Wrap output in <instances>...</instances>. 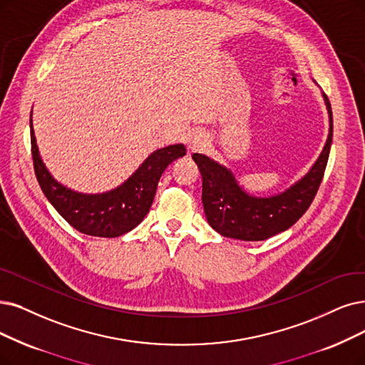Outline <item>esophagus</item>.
I'll return each mask as SVG.
<instances>
[{
	"label": "esophagus",
	"mask_w": 365,
	"mask_h": 365,
	"mask_svg": "<svg viewBox=\"0 0 365 365\" xmlns=\"http://www.w3.org/2000/svg\"><path fill=\"white\" fill-rule=\"evenodd\" d=\"M208 143L207 136L203 133H195L190 139H188V150L192 151H199L202 148H205Z\"/></svg>",
	"instance_id": "obj_1"
}]
</instances>
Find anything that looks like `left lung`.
Listing matches in <instances>:
<instances>
[{
	"label": "left lung",
	"mask_w": 365,
	"mask_h": 365,
	"mask_svg": "<svg viewBox=\"0 0 365 365\" xmlns=\"http://www.w3.org/2000/svg\"><path fill=\"white\" fill-rule=\"evenodd\" d=\"M329 113V133L325 147L313 168L286 192L256 197L242 190L233 173L203 154H193L202 175V203L214 230L227 238L264 241L294 226L309 210L322 182L332 142V110L322 94Z\"/></svg>",
	"instance_id": "left-lung-1"
}]
</instances>
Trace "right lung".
Masks as SVG:
<instances>
[{"instance_id":"obj_1","label":"right lung","mask_w":365,"mask_h":365,"mask_svg":"<svg viewBox=\"0 0 365 365\" xmlns=\"http://www.w3.org/2000/svg\"><path fill=\"white\" fill-rule=\"evenodd\" d=\"M30 127L34 172L41 192L70 226L85 235L100 238L121 237L136 227L153 205L157 184L165 169L187 153L182 143L157 150L120 187L106 193L85 195L53 180L38 154L33 120Z\"/></svg>"}]
</instances>
